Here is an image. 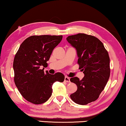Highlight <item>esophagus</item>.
I'll return each mask as SVG.
<instances>
[{
    "label": "esophagus",
    "instance_id": "34e87169",
    "mask_svg": "<svg viewBox=\"0 0 126 126\" xmlns=\"http://www.w3.org/2000/svg\"><path fill=\"white\" fill-rule=\"evenodd\" d=\"M64 80L65 81V82H70V78H69V77H67L66 76L65 77Z\"/></svg>",
    "mask_w": 126,
    "mask_h": 126
}]
</instances>
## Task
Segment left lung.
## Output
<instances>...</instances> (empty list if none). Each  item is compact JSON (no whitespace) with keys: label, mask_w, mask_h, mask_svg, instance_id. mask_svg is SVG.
<instances>
[{"label":"left lung","mask_w":126,"mask_h":126,"mask_svg":"<svg viewBox=\"0 0 126 126\" xmlns=\"http://www.w3.org/2000/svg\"><path fill=\"white\" fill-rule=\"evenodd\" d=\"M66 40L76 49L79 68L84 74L82 80L76 77L70 79L77 86L70 98L79 105H87L97 99L109 80V54L95 36L79 33L69 36Z\"/></svg>","instance_id":"1"}]
</instances>
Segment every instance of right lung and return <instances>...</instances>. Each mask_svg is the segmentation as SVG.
Listing matches in <instances>:
<instances>
[{"instance_id": "right-lung-1", "label": "right lung", "mask_w": 126, "mask_h": 126, "mask_svg": "<svg viewBox=\"0 0 126 126\" xmlns=\"http://www.w3.org/2000/svg\"><path fill=\"white\" fill-rule=\"evenodd\" d=\"M63 35H33L26 39L20 46L13 61L14 81L24 97L34 104H41L52 95V85L63 82L61 73L44 72L54 48L60 43Z\"/></svg>"}]
</instances>
